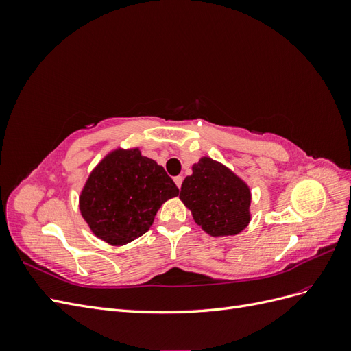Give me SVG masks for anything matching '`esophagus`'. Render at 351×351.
<instances>
[{
    "label": "esophagus",
    "instance_id": "obj_1",
    "mask_svg": "<svg viewBox=\"0 0 351 351\" xmlns=\"http://www.w3.org/2000/svg\"><path fill=\"white\" fill-rule=\"evenodd\" d=\"M174 183L177 184V187H178V189L182 187V184H183V177H182V176H177V177H174Z\"/></svg>",
    "mask_w": 351,
    "mask_h": 351
}]
</instances>
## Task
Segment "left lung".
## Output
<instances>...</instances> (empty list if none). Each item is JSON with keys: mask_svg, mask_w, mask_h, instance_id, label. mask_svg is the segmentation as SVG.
<instances>
[{"mask_svg": "<svg viewBox=\"0 0 351 351\" xmlns=\"http://www.w3.org/2000/svg\"><path fill=\"white\" fill-rule=\"evenodd\" d=\"M180 199L192 210L196 224L210 236H236L250 221V190L228 168L210 158L193 165L184 178Z\"/></svg>", "mask_w": 351, "mask_h": 351, "instance_id": "1", "label": "left lung"}]
</instances>
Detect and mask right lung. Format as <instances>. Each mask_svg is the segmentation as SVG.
Masks as SVG:
<instances>
[{
	"label": "right lung",
	"instance_id": "obj_1",
	"mask_svg": "<svg viewBox=\"0 0 351 351\" xmlns=\"http://www.w3.org/2000/svg\"><path fill=\"white\" fill-rule=\"evenodd\" d=\"M177 195L178 187L154 159L139 149L115 151L89 176L80 210L95 234L121 246L145 234L159 206Z\"/></svg>",
	"mask_w": 351,
	"mask_h": 351
}]
</instances>
